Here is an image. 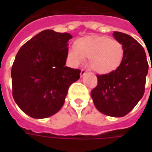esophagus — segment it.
I'll list each match as a JSON object with an SVG mask.
<instances>
[{"label": "esophagus", "instance_id": "1", "mask_svg": "<svg viewBox=\"0 0 152 152\" xmlns=\"http://www.w3.org/2000/svg\"><path fill=\"white\" fill-rule=\"evenodd\" d=\"M85 74H86L85 70H84V69H82V70H81V72H80V77H82V76H84Z\"/></svg>", "mask_w": 152, "mask_h": 152}]
</instances>
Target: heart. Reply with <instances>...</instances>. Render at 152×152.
Masks as SVG:
<instances>
[{
	"instance_id": "obj_1",
	"label": "heart",
	"mask_w": 152,
	"mask_h": 152,
	"mask_svg": "<svg viewBox=\"0 0 152 152\" xmlns=\"http://www.w3.org/2000/svg\"><path fill=\"white\" fill-rule=\"evenodd\" d=\"M68 59L74 65L88 57V65L99 74L110 73L120 66L125 55L122 44L107 36L87 35L77 39L74 47L67 52Z\"/></svg>"
}]
</instances>
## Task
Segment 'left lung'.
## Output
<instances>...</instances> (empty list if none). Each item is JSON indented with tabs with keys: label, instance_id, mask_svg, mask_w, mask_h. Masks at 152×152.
I'll return each mask as SVG.
<instances>
[{
	"label": "left lung",
	"instance_id": "left-lung-1",
	"mask_svg": "<svg viewBox=\"0 0 152 152\" xmlns=\"http://www.w3.org/2000/svg\"><path fill=\"white\" fill-rule=\"evenodd\" d=\"M113 35L122 44L124 59L115 71L97 75L98 84L91 95L99 112L120 118L129 113L143 97L148 63L144 49L136 39L122 32L114 31Z\"/></svg>",
	"mask_w": 152,
	"mask_h": 152
}]
</instances>
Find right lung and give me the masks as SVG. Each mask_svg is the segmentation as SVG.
<instances>
[{
	"instance_id": "right-lung-1",
	"label": "right lung",
	"mask_w": 152,
	"mask_h": 152,
	"mask_svg": "<svg viewBox=\"0 0 152 152\" xmlns=\"http://www.w3.org/2000/svg\"><path fill=\"white\" fill-rule=\"evenodd\" d=\"M69 33L42 31L18 51L12 67V95L26 114L49 118L64 105L69 86L80 79V70L65 66Z\"/></svg>"
}]
</instances>
